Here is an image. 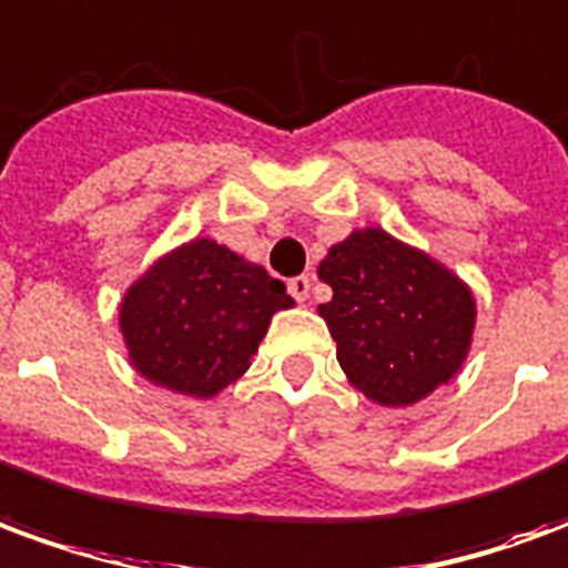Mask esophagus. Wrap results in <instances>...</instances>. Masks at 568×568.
<instances>
[{
  "label": "esophagus",
  "mask_w": 568,
  "mask_h": 568,
  "mask_svg": "<svg viewBox=\"0 0 568 568\" xmlns=\"http://www.w3.org/2000/svg\"><path fill=\"white\" fill-rule=\"evenodd\" d=\"M310 288H313V280H310V276H292V280H288V295L295 297V301H301V304L310 297Z\"/></svg>",
  "instance_id": "esophagus-1"
}]
</instances>
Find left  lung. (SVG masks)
Segmentation results:
<instances>
[{"label":"left lung","mask_w":568,"mask_h":568,"mask_svg":"<svg viewBox=\"0 0 568 568\" xmlns=\"http://www.w3.org/2000/svg\"><path fill=\"white\" fill-rule=\"evenodd\" d=\"M320 304L346 381L383 407L417 405L463 368L475 332L471 288L383 227L334 243L320 264Z\"/></svg>","instance_id":"8db88e82"}]
</instances>
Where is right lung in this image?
I'll return each instance as SVG.
<instances>
[{
  "instance_id": "right-lung-1",
  "label": "right lung",
  "mask_w": 568,
  "mask_h": 568,
  "mask_svg": "<svg viewBox=\"0 0 568 568\" xmlns=\"http://www.w3.org/2000/svg\"><path fill=\"white\" fill-rule=\"evenodd\" d=\"M292 304L261 264L197 236L154 261L118 316L130 365L145 381L212 398L246 374L273 313Z\"/></svg>"
}]
</instances>
